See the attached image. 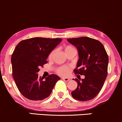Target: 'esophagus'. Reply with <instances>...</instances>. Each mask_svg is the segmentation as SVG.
<instances>
[{
	"instance_id": "obj_1",
	"label": "esophagus",
	"mask_w": 122,
	"mask_h": 122,
	"mask_svg": "<svg viewBox=\"0 0 122 122\" xmlns=\"http://www.w3.org/2000/svg\"><path fill=\"white\" fill-rule=\"evenodd\" d=\"M62 80L63 81H68L70 80V79L69 78H62Z\"/></svg>"
}]
</instances>
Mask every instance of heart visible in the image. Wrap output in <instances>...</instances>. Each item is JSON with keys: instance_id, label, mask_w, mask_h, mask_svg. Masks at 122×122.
I'll use <instances>...</instances> for the list:
<instances>
[{"instance_id": "1", "label": "heart", "mask_w": 122, "mask_h": 122, "mask_svg": "<svg viewBox=\"0 0 122 122\" xmlns=\"http://www.w3.org/2000/svg\"><path fill=\"white\" fill-rule=\"evenodd\" d=\"M74 49L73 47L71 46H66L65 47V53H66L67 52L69 51L71 49ZM55 53V51H52V52L49 53V56H48V58L49 59H51L53 57V55ZM70 70H71V68L70 67L67 66H59L58 67H57L56 69V72L59 74V75L61 76H65L68 75L69 74V73L70 72Z\"/></svg>"}]
</instances>
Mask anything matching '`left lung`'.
Returning <instances> with one entry per match:
<instances>
[{"instance_id": "1", "label": "left lung", "mask_w": 122, "mask_h": 122, "mask_svg": "<svg viewBox=\"0 0 122 122\" xmlns=\"http://www.w3.org/2000/svg\"><path fill=\"white\" fill-rule=\"evenodd\" d=\"M67 41L77 47L79 59L75 74L85 76L80 81L76 78L77 87L71 92L74 99L87 101L94 98L101 90L108 75V56L101 42L89 37L69 38Z\"/></svg>"}]
</instances>
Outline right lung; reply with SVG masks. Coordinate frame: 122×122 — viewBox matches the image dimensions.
<instances>
[{
	"label": "right lung",
	"instance_id": "right-lung-1",
	"mask_svg": "<svg viewBox=\"0 0 122 122\" xmlns=\"http://www.w3.org/2000/svg\"><path fill=\"white\" fill-rule=\"evenodd\" d=\"M61 38L35 37L20 41L11 56L13 77L21 94L30 100L38 101L51 95L56 82V74L39 77L41 67L48 63L49 53L61 41Z\"/></svg>",
	"mask_w": 122,
	"mask_h": 122
}]
</instances>
